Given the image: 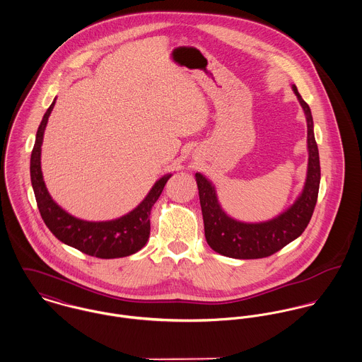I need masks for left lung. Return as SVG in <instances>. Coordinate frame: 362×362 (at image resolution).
<instances>
[{
  "label": "left lung",
  "mask_w": 362,
  "mask_h": 362,
  "mask_svg": "<svg viewBox=\"0 0 362 362\" xmlns=\"http://www.w3.org/2000/svg\"><path fill=\"white\" fill-rule=\"evenodd\" d=\"M304 110L307 119L308 168L301 194L284 212L274 219L259 223H247L230 218L221 206L215 186L204 175L196 173L199 186L204 232L208 245L230 258L255 259L265 258L296 240L311 221L321 182L320 153L314 136V121L308 104L301 98L297 87L291 86Z\"/></svg>",
  "instance_id": "left-lung-1"
}]
</instances>
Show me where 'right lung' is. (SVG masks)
<instances>
[{
	"instance_id": "1",
	"label": "right lung",
	"mask_w": 362,
	"mask_h": 362,
	"mask_svg": "<svg viewBox=\"0 0 362 362\" xmlns=\"http://www.w3.org/2000/svg\"><path fill=\"white\" fill-rule=\"evenodd\" d=\"M55 105V100L42 117L35 147L30 157V179L40 211L41 218L51 233L62 243L97 258H121L141 250L150 238L151 208L161 196L162 190L172 176L163 175L156 182L146 199L133 211L118 219L90 222L75 218L61 208L49 196L41 172V144L48 117Z\"/></svg>"
}]
</instances>
